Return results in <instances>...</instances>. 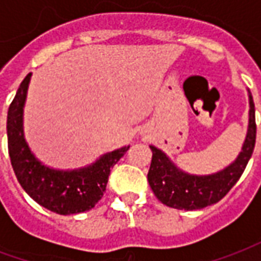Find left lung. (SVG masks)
Instances as JSON below:
<instances>
[{
	"label": "left lung",
	"mask_w": 261,
	"mask_h": 261,
	"mask_svg": "<svg viewBox=\"0 0 261 261\" xmlns=\"http://www.w3.org/2000/svg\"><path fill=\"white\" fill-rule=\"evenodd\" d=\"M249 127L246 140L235 162L214 175L196 176L180 170L166 153L151 145L152 161L148 172V181L153 194L165 205L177 210H200L224 198L246 168L256 142L254 103L249 92Z\"/></svg>",
	"instance_id": "1"
}]
</instances>
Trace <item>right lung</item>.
Returning <instances> with one entry per match:
<instances>
[{
  "label": "right lung",
  "mask_w": 261,
  "mask_h": 261,
  "mask_svg": "<svg viewBox=\"0 0 261 261\" xmlns=\"http://www.w3.org/2000/svg\"><path fill=\"white\" fill-rule=\"evenodd\" d=\"M32 72L18 88L7 119L8 152L16 179L29 196L60 215L80 214L95 207L106 190L110 169L127 152L123 147L102 155L95 164L75 170H56L42 165L23 137V106Z\"/></svg>",
  "instance_id": "right-lung-1"
}]
</instances>
